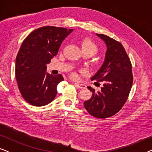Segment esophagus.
<instances>
[{
  "label": "esophagus",
  "instance_id": "34e87169",
  "mask_svg": "<svg viewBox=\"0 0 152 152\" xmlns=\"http://www.w3.org/2000/svg\"><path fill=\"white\" fill-rule=\"evenodd\" d=\"M75 86H77L78 87V88H86V85L84 84H82V83H75Z\"/></svg>",
  "mask_w": 152,
  "mask_h": 152
}]
</instances>
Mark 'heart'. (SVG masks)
<instances>
[{"label":"heart","instance_id":"b5f03b06","mask_svg":"<svg viewBox=\"0 0 152 152\" xmlns=\"http://www.w3.org/2000/svg\"><path fill=\"white\" fill-rule=\"evenodd\" d=\"M82 50H87L91 52L93 55H95L97 51V47L95 43L89 39H86L82 43Z\"/></svg>","mask_w":152,"mask_h":152}]
</instances>
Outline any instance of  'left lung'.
<instances>
[{"label":"left lung","instance_id":"8db88e82","mask_svg":"<svg viewBox=\"0 0 152 152\" xmlns=\"http://www.w3.org/2000/svg\"><path fill=\"white\" fill-rule=\"evenodd\" d=\"M107 45L105 59L91 80L102 82L101 91L91 86L92 96L84 106L89 114L97 118H107L117 113L128 98L133 84L132 64L122 45L115 39L96 34Z\"/></svg>","mask_w":152,"mask_h":152}]
</instances>
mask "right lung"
<instances>
[{
	"label": "right lung",
	"mask_w": 152,
	"mask_h": 152,
	"mask_svg": "<svg viewBox=\"0 0 152 152\" xmlns=\"http://www.w3.org/2000/svg\"><path fill=\"white\" fill-rule=\"evenodd\" d=\"M72 29L45 26L25 39L16 58L15 75L25 100L35 107L50 103L57 95V87L64 80L46 72L47 64L57 55L61 43Z\"/></svg>",
	"instance_id": "add662e5"
}]
</instances>
